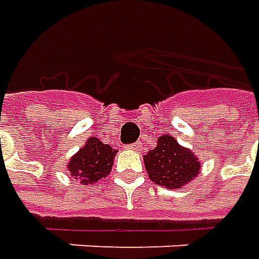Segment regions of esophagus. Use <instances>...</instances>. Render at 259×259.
Masks as SVG:
<instances>
[{
	"mask_svg": "<svg viewBox=\"0 0 259 259\" xmlns=\"http://www.w3.org/2000/svg\"><path fill=\"white\" fill-rule=\"evenodd\" d=\"M142 148V144L141 142H135L134 145L131 147H128V150H134V151H140Z\"/></svg>",
	"mask_w": 259,
	"mask_h": 259,
	"instance_id": "obj_1",
	"label": "esophagus"
}]
</instances>
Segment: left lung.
<instances>
[{"mask_svg":"<svg viewBox=\"0 0 259 259\" xmlns=\"http://www.w3.org/2000/svg\"><path fill=\"white\" fill-rule=\"evenodd\" d=\"M144 164L151 181L166 190L188 185L201 171L198 157L169 134L158 137L157 147L144 155Z\"/></svg>","mask_w":259,"mask_h":259,"instance_id":"8db88e82","label":"left lung"}]
</instances>
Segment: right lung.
<instances>
[{"mask_svg":"<svg viewBox=\"0 0 259 259\" xmlns=\"http://www.w3.org/2000/svg\"><path fill=\"white\" fill-rule=\"evenodd\" d=\"M117 152L97 137H90L84 147L68 159V172L82 185H95L111 172Z\"/></svg>","mask_w":259,"mask_h":259,"instance_id":"add662e5","label":"right lung"}]
</instances>
